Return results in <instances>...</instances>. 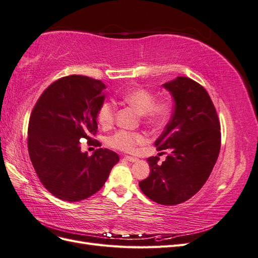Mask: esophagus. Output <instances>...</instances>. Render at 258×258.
I'll return each mask as SVG.
<instances>
[{
    "instance_id": "esophagus-1",
    "label": "esophagus",
    "mask_w": 258,
    "mask_h": 258,
    "mask_svg": "<svg viewBox=\"0 0 258 258\" xmlns=\"http://www.w3.org/2000/svg\"><path fill=\"white\" fill-rule=\"evenodd\" d=\"M124 159L130 161V162H136V161L139 160L137 157H132V156H126V157H124Z\"/></svg>"
}]
</instances>
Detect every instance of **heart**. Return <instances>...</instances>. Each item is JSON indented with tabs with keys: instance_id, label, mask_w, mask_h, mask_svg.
I'll use <instances>...</instances> for the list:
<instances>
[{
	"instance_id": "heart-1",
	"label": "heart",
	"mask_w": 258,
	"mask_h": 258,
	"mask_svg": "<svg viewBox=\"0 0 258 258\" xmlns=\"http://www.w3.org/2000/svg\"><path fill=\"white\" fill-rule=\"evenodd\" d=\"M121 100L142 114L145 123L151 126H159L165 122L171 113L172 104L167 99L155 101L151 91L143 88L130 89L121 95ZM98 121L104 128H110L115 119V105L111 101H105L98 110ZM144 140L139 132L119 130L108 139V145L123 152H134L138 144Z\"/></svg>"
}]
</instances>
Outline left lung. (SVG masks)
I'll return each instance as SVG.
<instances>
[{
  "instance_id": "left-lung-1",
  "label": "left lung",
  "mask_w": 258,
  "mask_h": 258,
  "mask_svg": "<svg viewBox=\"0 0 258 258\" xmlns=\"http://www.w3.org/2000/svg\"><path fill=\"white\" fill-rule=\"evenodd\" d=\"M174 100V111L157 151L170 150L161 165L147 159L151 173L139 183L146 197L163 206L183 204L196 195L212 172L221 150V124L208 91L185 76L162 85Z\"/></svg>"
}]
</instances>
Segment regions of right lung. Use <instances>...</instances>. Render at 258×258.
<instances>
[{
    "label": "right lung",
    "instance_id": "right-lung-1",
    "mask_svg": "<svg viewBox=\"0 0 258 258\" xmlns=\"http://www.w3.org/2000/svg\"><path fill=\"white\" fill-rule=\"evenodd\" d=\"M106 86L83 75L53 82L38 98L28 127V150L41 183L54 197L69 202L89 198L102 188L118 155L98 148L81 151V139L96 141L97 115Z\"/></svg>",
    "mask_w": 258,
    "mask_h": 258
}]
</instances>
